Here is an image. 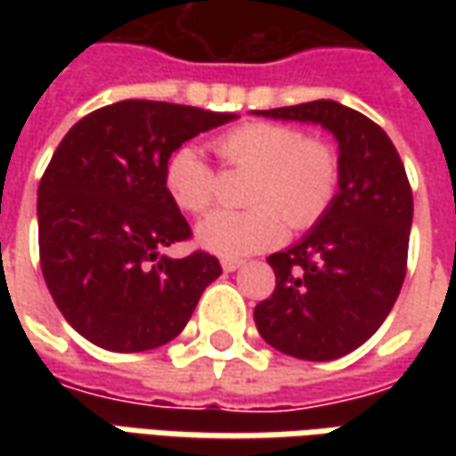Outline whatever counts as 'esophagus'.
<instances>
[{"mask_svg":"<svg viewBox=\"0 0 456 456\" xmlns=\"http://www.w3.org/2000/svg\"><path fill=\"white\" fill-rule=\"evenodd\" d=\"M244 266V261L241 258H222V268L227 271V273H232V271H237V268Z\"/></svg>","mask_w":456,"mask_h":456,"instance_id":"1","label":"esophagus"}]
</instances>
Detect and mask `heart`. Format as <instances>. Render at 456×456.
Returning a JSON list of instances; mask_svg holds the SVG:
<instances>
[{
	"mask_svg": "<svg viewBox=\"0 0 456 456\" xmlns=\"http://www.w3.org/2000/svg\"><path fill=\"white\" fill-rule=\"evenodd\" d=\"M227 166L251 170L248 209H217L198 224V244L222 258H239L276 247L293 229H310L325 217L339 188L335 146L278 121H247L215 141ZM163 185L170 200L190 215L208 212L215 200V170L192 146L168 156Z\"/></svg>",
	"mask_w": 456,
	"mask_h": 456,
	"instance_id": "b5f03b06",
	"label": "heart"
}]
</instances>
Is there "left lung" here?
Here are the masks:
<instances>
[{
  "label": "left lung",
  "mask_w": 456,
  "mask_h": 456,
  "mask_svg": "<svg viewBox=\"0 0 456 456\" xmlns=\"http://www.w3.org/2000/svg\"><path fill=\"white\" fill-rule=\"evenodd\" d=\"M261 117L322 124L339 141V192L297 244L268 256L273 293L254 310L273 349L332 362L383 325L408 268L412 190L388 134L332 100L256 110Z\"/></svg>",
  "instance_id": "left-lung-1"
}]
</instances>
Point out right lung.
I'll list each match as a JSON object with an SVG mask.
<instances>
[{
  "instance_id": "1",
  "label": "right lung",
  "mask_w": 456,
  "mask_h": 456,
  "mask_svg": "<svg viewBox=\"0 0 456 456\" xmlns=\"http://www.w3.org/2000/svg\"><path fill=\"white\" fill-rule=\"evenodd\" d=\"M237 114L151 100L94 110L68 131L38 183V254L68 325L110 352H146L188 325L222 266L208 251L160 256L190 239L163 185L166 160Z\"/></svg>"
}]
</instances>
